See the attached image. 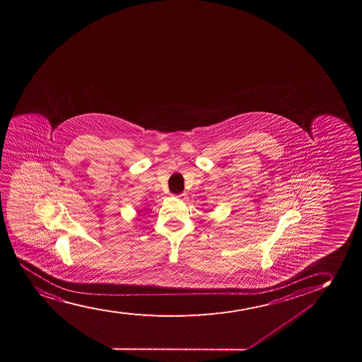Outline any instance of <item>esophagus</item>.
<instances>
[{"label":"esophagus","mask_w":362,"mask_h":362,"mask_svg":"<svg viewBox=\"0 0 362 362\" xmlns=\"http://www.w3.org/2000/svg\"><path fill=\"white\" fill-rule=\"evenodd\" d=\"M182 196H183V194H177V196H176V197H177V198H181V197H182Z\"/></svg>","instance_id":"34e87169"}]
</instances>
